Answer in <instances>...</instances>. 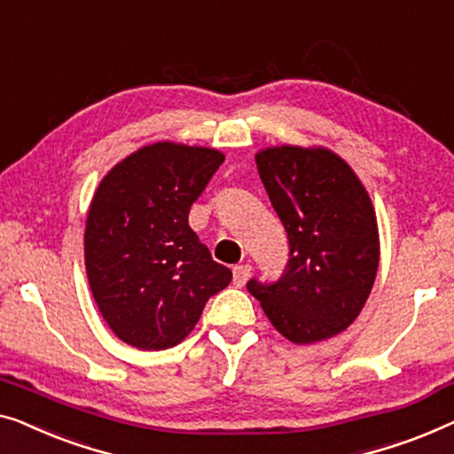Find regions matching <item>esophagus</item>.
Returning <instances> with one entry per match:
<instances>
[{"label": "esophagus", "mask_w": 454, "mask_h": 454, "mask_svg": "<svg viewBox=\"0 0 454 454\" xmlns=\"http://www.w3.org/2000/svg\"><path fill=\"white\" fill-rule=\"evenodd\" d=\"M251 271H253V267L248 263L234 267V270H232V282H234L236 288H242V286L247 284V279L251 278Z\"/></svg>", "instance_id": "34e87169"}]
</instances>
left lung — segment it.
I'll return each instance as SVG.
<instances>
[{
	"label": "left lung",
	"mask_w": 454,
	"mask_h": 454,
	"mask_svg": "<svg viewBox=\"0 0 454 454\" xmlns=\"http://www.w3.org/2000/svg\"><path fill=\"white\" fill-rule=\"evenodd\" d=\"M254 162L288 234L290 259L276 284L251 279L247 290L286 340H331L360 315L379 271L368 191L352 166L321 145H273Z\"/></svg>",
	"instance_id": "left-lung-1"
}]
</instances>
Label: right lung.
Returning a JSON list of instances; mask_svg holds the SVG:
<instances>
[{"label": "right lung", "mask_w": 454, "mask_h": 454, "mask_svg": "<svg viewBox=\"0 0 454 454\" xmlns=\"http://www.w3.org/2000/svg\"><path fill=\"white\" fill-rule=\"evenodd\" d=\"M222 162L214 148L156 142L100 181L86 218V273L102 318L127 346L175 348L232 279L189 226Z\"/></svg>", "instance_id": "1"}]
</instances>
